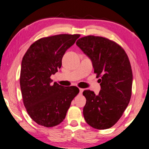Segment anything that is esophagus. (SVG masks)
I'll use <instances>...</instances> for the list:
<instances>
[{
	"label": "esophagus",
	"mask_w": 149,
	"mask_h": 149,
	"mask_svg": "<svg viewBox=\"0 0 149 149\" xmlns=\"http://www.w3.org/2000/svg\"><path fill=\"white\" fill-rule=\"evenodd\" d=\"M83 89H81V88H80V89H79V93H83Z\"/></svg>",
	"instance_id": "esophagus-1"
}]
</instances>
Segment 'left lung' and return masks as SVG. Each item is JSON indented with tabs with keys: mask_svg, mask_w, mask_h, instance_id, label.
Returning a JSON list of instances; mask_svg holds the SVG:
<instances>
[{
	"mask_svg": "<svg viewBox=\"0 0 149 149\" xmlns=\"http://www.w3.org/2000/svg\"><path fill=\"white\" fill-rule=\"evenodd\" d=\"M77 46L91 60L101 90L98 95L85 90L83 107L86 122L103 130L117 122L130 102L132 72L128 57L119 45L108 39L89 36L79 39Z\"/></svg>",
	"mask_w": 149,
	"mask_h": 149,
	"instance_id": "8db88e82",
	"label": "left lung"
}]
</instances>
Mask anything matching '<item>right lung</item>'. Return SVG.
I'll list each match as a JSON object with an SVG mask.
<instances>
[{
    "mask_svg": "<svg viewBox=\"0 0 149 149\" xmlns=\"http://www.w3.org/2000/svg\"><path fill=\"white\" fill-rule=\"evenodd\" d=\"M79 37V34H60L41 38L31 45L23 58L20 87L23 103L39 125L49 128L60 124L79 93L74 86L52 85L50 79L61 67L66 51Z\"/></svg>",
    "mask_w": 149,
    "mask_h": 149,
    "instance_id": "obj_1",
    "label": "right lung"
}]
</instances>
